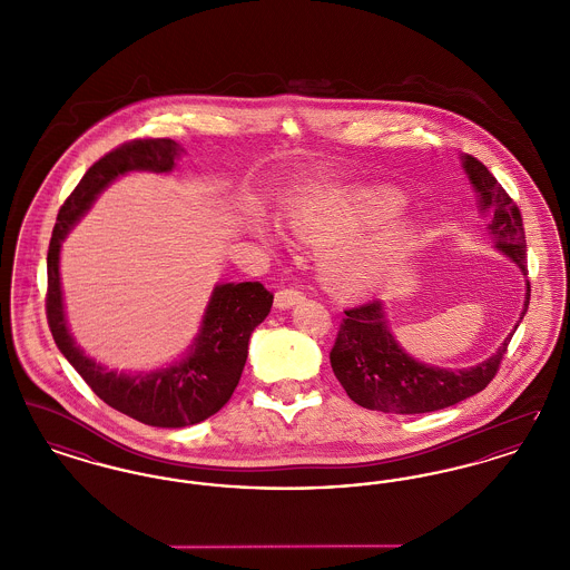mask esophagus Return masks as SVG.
Here are the masks:
<instances>
[{
	"mask_svg": "<svg viewBox=\"0 0 570 570\" xmlns=\"http://www.w3.org/2000/svg\"><path fill=\"white\" fill-rule=\"evenodd\" d=\"M301 298H303V293L297 291V288H282V291L275 293V307L288 309V307H293L295 303H298Z\"/></svg>",
	"mask_w": 570,
	"mask_h": 570,
	"instance_id": "obj_1",
	"label": "esophagus"
}]
</instances>
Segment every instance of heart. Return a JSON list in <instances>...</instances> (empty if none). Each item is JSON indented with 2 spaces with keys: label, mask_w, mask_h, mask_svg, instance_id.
<instances>
[{
  "label": "heart",
  "mask_w": 570,
  "mask_h": 570,
  "mask_svg": "<svg viewBox=\"0 0 570 570\" xmlns=\"http://www.w3.org/2000/svg\"><path fill=\"white\" fill-rule=\"evenodd\" d=\"M404 203V196L393 190L354 191L301 209L293 216V228L305 239L328 242L384 224L402 212ZM406 237V230L397 228L376 242L331 247L323 258L326 282L348 293L374 286L391 269Z\"/></svg>",
  "instance_id": "obj_1"
}]
</instances>
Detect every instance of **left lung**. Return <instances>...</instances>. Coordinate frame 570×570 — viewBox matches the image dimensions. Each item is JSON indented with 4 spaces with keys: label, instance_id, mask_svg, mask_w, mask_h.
<instances>
[{
    "label": "left lung",
    "instance_id": "obj_1",
    "mask_svg": "<svg viewBox=\"0 0 570 570\" xmlns=\"http://www.w3.org/2000/svg\"><path fill=\"white\" fill-rule=\"evenodd\" d=\"M461 160L472 188L479 194L481 212L489 216L488 233L493 244L523 275H528L525 233L515 200L498 184L485 164L472 156H463ZM525 288V301L515 328L495 354L468 370L425 365L404 353L386 326L389 323L380 298L348 307L344 309L346 316L328 354L333 374L354 404L367 410L421 414L455 406L461 400L481 393L498 374L509 342L530 305V282Z\"/></svg>",
    "mask_w": 570,
    "mask_h": 570
}]
</instances>
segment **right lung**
<instances>
[{
    "instance_id": "1",
    "label": "right lung",
    "mask_w": 570,
    "mask_h": 570,
    "mask_svg": "<svg viewBox=\"0 0 570 570\" xmlns=\"http://www.w3.org/2000/svg\"><path fill=\"white\" fill-rule=\"evenodd\" d=\"M181 151L170 138H136L100 158L61 205L47 256V321L57 348L105 404L154 428L200 423L230 400L244 372L249 335L272 312V293L261 282L217 284L190 353L156 372L117 374L82 354L68 331L59 284V247L110 181L130 170L168 173Z\"/></svg>"
}]
</instances>
